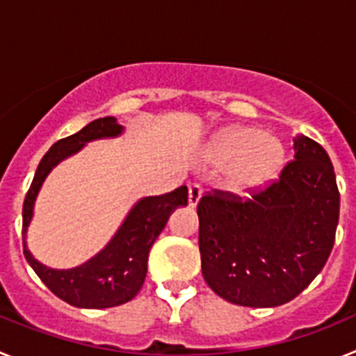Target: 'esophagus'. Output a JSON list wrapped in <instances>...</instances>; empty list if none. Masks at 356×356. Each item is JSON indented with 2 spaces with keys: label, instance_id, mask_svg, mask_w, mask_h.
I'll return each mask as SVG.
<instances>
[{
  "label": "esophagus",
  "instance_id": "esophagus-1",
  "mask_svg": "<svg viewBox=\"0 0 356 356\" xmlns=\"http://www.w3.org/2000/svg\"><path fill=\"white\" fill-rule=\"evenodd\" d=\"M201 194H203V188L200 187L197 184H191L188 185V205L196 207L197 201H200Z\"/></svg>",
  "mask_w": 356,
  "mask_h": 356
}]
</instances>
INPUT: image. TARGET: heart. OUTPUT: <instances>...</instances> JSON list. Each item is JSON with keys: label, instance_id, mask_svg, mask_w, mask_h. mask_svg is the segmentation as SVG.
Returning a JSON list of instances; mask_svg holds the SVG:
<instances>
[{"label": "heart", "instance_id": "b5f03b06", "mask_svg": "<svg viewBox=\"0 0 356 356\" xmlns=\"http://www.w3.org/2000/svg\"><path fill=\"white\" fill-rule=\"evenodd\" d=\"M216 163H228V180L241 193L260 191L278 178L285 160L282 143L271 135L244 127L226 128L209 144Z\"/></svg>", "mask_w": 356, "mask_h": 356}]
</instances>
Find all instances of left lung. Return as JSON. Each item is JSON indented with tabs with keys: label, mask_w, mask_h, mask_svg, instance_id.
<instances>
[{
	"label": "left lung",
	"mask_w": 356,
	"mask_h": 356,
	"mask_svg": "<svg viewBox=\"0 0 356 356\" xmlns=\"http://www.w3.org/2000/svg\"><path fill=\"white\" fill-rule=\"evenodd\" d=\"M341 194L325 147L294 139V160L250 200L222 191L197 203L201 271L234 305L278 307L294 300L332 253Z\"/></svg>",
	"instance_id": "8db88e82"
}]
</instances>
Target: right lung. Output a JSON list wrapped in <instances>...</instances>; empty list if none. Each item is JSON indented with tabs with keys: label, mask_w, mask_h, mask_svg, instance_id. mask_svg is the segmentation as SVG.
I'll return each instance as SVG.
<instances>
[{
	"label": "right lung",
	"mask_w": 356,
	"mask_h": 356,
	"mask_svg": "<svg viewBox=\"0 0 356 356\" xmlns=\"http://www.w3.org/2000/svg\"><path fill=\"white\" fill-rule=\"evenodd\" d=\"M124 128L115 118H99L74 135L53 144L40 160L23 205V253L44 285L62 301L78 308H110L134 300L147 273V254L176 207L187 205L185 185L162 196L143 197L128 212L112 241L96 257L72 269L42 266L28 251L26 232L42 181L56 163L74 155L90 140L118 137Z\"/></svg>",
	"instance_id": "right-lung-1"
}]
</instances>
